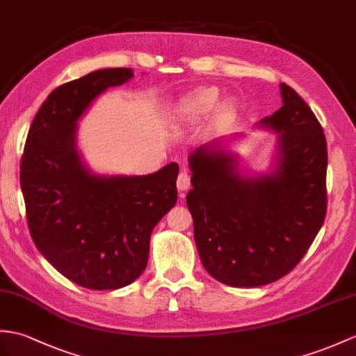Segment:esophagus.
Instances as JSON below:
<instances>
[{"instance_id": "1", "label": "esophagus", "mask_w": 356, "mask_h": 356, "mask_svg": "<svg viewBox=\"0 0 356 356\" xmlns=\"http://www.w3.org/2000/svg\"><path fill=\"white\" fill-rule=\"evenodd\" d=\"M189 185H191V176H189V172L186 170H181L177 177V189L179 191H186Z\"/></svg>"}]
</instances>
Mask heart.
I'll return each instance as SVG.
<instances>
[{
  "instance_id": "b5f03b06",
  "label": "heart",
  "mask_w": 356,
  "mask_h": 356,
  "mask_svg": "<svg viewBox=\"0 0 356 356\" xmlns=\"http://www.w3.org/2000/svg\"><path fill=\"white\" fill-rule=\"evenodd\" d=\"M220 98L218 89L216 88H203V89H197L195 92L189 94L181 100L179 106V112L180 115H184L186 118H197V117H203V115H208L213 107L217 106ZM230 107V102H222L221 103V109L227 111Z\"/></svg>"
}]
</instances>
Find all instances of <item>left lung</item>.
Masks as SVG:
<instances>
[{"mask_svg":"<svg viewBox=\"0 0 356 356\" xmlns=\"http://www.w3.org/2000/svg\"><path fill=\"white\" fill-rule=\"evenodd\" d=\"M261 124L279 134L277 168L243 177L236 158L200 147L189 156L186 195L203 267L230 286H261L288 275L307 254L327 208L323 127L293 88Z\"/></svg>","mask_w":356,"mask_h":356,"instance_id":"obj_1","label":"left lung"}]
</instances>
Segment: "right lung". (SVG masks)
I'll return each mask as SVG.
<instances>
[{
  "mask_svg": "<svg viewBox=\"0 0 356 356\" xmlns=\"http://www.w3.org/2000/svg\"><path fill=\"white\" fill-rule=\"evenodd\" d=\"M130 68H109L56 88L33 120L21 159L29 230L44 258L71 282L117 290L147 267L153 227L177 202L176 162L148 176L89 172L76 150L77 120Z\"/></svg>",
  "mask_w": 356,
  "mask_h": 356,
  "instance_id": "right-lung-1",
  "label": "right lung"
}]
</instances>
